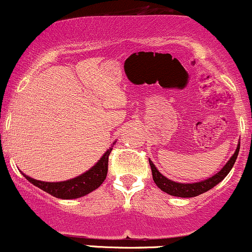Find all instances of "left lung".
<instances>
[{
  "instance_id": "left-lung-1",
  "label": "left lung",
  "mask_w": 252,
  "mask_h": 252,
  "mask_svg": "<svg viewBox=\"0 0 252 252\" xmlns=\"http://www.w3.org/2000/svg\"><path fill=\"white\" fill-rule=\"evenodd\" d=\"M239 153V144L237 147L235 154L231 156L230 160L227 161V163L222 167V169L220 172L217 173L216 175L211 176V178L207 179V180L200 181V182H195V184H180V182H175L172 180H168L166 176H163L156 169V167L154 166V163L149 160V164L150 168H152V174H153V180L158 187L163 192L168 193L170 195L174 196H180V198H193V196H196L199 194H202V193L207 192L211 189L218 185L222 179L226 176L228 173H230L231 168L233 167V164L236 162V158L238 156Z\"/></svg>"
}]
</instances>
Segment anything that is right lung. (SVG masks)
I'll list each match as a JSON object with an SVG mask.
<instances>
[{"mask_svg": "<svg viewBox=\"0 0 252 252\" xmlns=\"http://www.w3.org/2000/svg\"><path fill=\"white\" fill-rule=\"evenodd\" d=\"M111 150L112 148L108 149V152L102 156V158L91 169L82 175L77 176V178L71 179V180L62 182H45L32 179L25 174L24 175L34 186L39 187L40 189L45 190L46 193L56 196V198H80V196L89 194L92 190L97 189L103 184V181L105 180L106 174H108L109 155L111 153Z\"/></svg>", "mask_w": 252, "mask_h": 252, "instance_id": "add662e5", "label": "right lung"}]
</instances>
